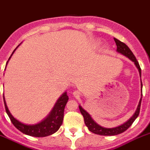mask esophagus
Segmentation results:
<instances>
[{"label": "esophagus", "mask_w": 150, "mask_h": 150, "mask_svg": "<svg viewBox=\"0 0 150 150\" xmlns=\"http://www.w3.org/2000/svg\"><path fill=\"white\" fill-rule=\"evenodd\" d=\"M73 95L75 96H79V92H78V91H75V92H73Z\"/></svg>", "instance_id": "34e87169"}]
</instances>
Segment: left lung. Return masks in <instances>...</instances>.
I'll list each match as a JSON object with an SVG mask.
<instances>
[{
  "instance_id": "8db88e82",
  "label": "left lung",
  "mask_w": 150,
  "mask_h": 150,
  "mask_svg": "<svg viewBox=\"0 0 150 150\" xmlns=\"http://www.w3.org/2000/svg\"><path fill=\"white\" fill-rule=\"evenodd\" d=\"M115 42L116 43V46H117V52L118 53H121V54H124V56L127 57L129 60L134 62L135 65L136 66V67L138 68V71H139L140 77L141 76V67H140L139 64H138V61H137L136 58L135 57V55L133 54V53L132 52V51L130 50V49L126 45L125 43H123V42L120 41L119 40L117 39L114 38ZM141 92H142V82H141ZM141 96H142V93H141ZM141 99L142 97L140 99L139 103H138V106L137 107V110L135 111V112L134 113V115H132V117H131L127 122H125L124 124H121V126H118V127H113V128H105V127H101V126L98 125L97 123H96L94 121V120L92 119L90 115L86 111V110H83L81 106H79L80 111L81 112L82 115L83 116V119H84L85 124H86V127H88L89 131H91L93 133H96L97 135H118V134H121L122 132H124V131L127 129L130 126L132 125V123L135 121V120L138 117V115L140 112V109H141Z\"/></svg>"
}]
</instances>
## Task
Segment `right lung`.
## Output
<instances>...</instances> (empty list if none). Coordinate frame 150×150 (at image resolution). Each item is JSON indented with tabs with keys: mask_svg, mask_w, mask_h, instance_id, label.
<instances>
[{
	"mask_svg": "<svg viewBox=\"0 0 150 150\" xmlns=\"http://www.w3.org/2000/svg\"><path fill=\"white\" fill-rule=\"evenodd\" d=\"M19 45L16 47V49L19 47ZM16 49L14 50L12 54L15 52ZM12 54L9 57V60L11 58ZM9 60H8V61H9ZM7 63H6V64H7ZM68 100L69 97L67 94V92H65L58 99L53 109L45 119H43V121H40L38 124H32V125L29 124V125H28V124H24L23 123L20 122L18 120H17L16 118H15L12 115L9 109H8L7 106H6L4 96V105H5L6 112L7 115H9V118H10L13 125L18 130H20L21 132H23V133L33 137L49 136V135L54 134V132H56L59 129L60 127H61L63 123V120H64V108H65V106Z\"/></svg>",
	"mask_w": 150,
	"mask_h": 150,
	"instance_id": "right-lung-1",
	"label": "right lung"
}]
</instances>
